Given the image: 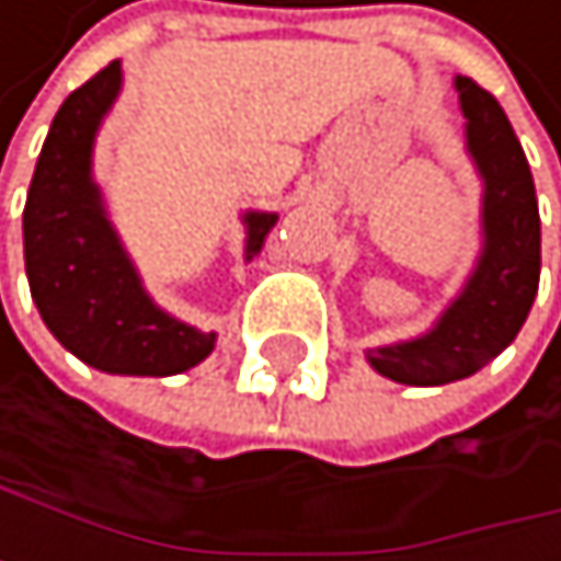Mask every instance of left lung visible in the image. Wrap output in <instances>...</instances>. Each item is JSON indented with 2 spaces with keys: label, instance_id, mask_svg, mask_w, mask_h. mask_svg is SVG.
<instances>
[{
  "label": "left lung",
  "instance_id": "left-lung-1",
  "mask_svg": "<svg viewBox=\"0 0 561 561\" xmlns=\"http://www.w3.org/2000/svg\"><path fill=\"white\" fill-rule=\"evenodd\" d=\"M458 93L468 147L484 174V255L461 299L427 336L370 353L383 377L411 387L455 383L488 366L518 336L542 272V225L525 150L484 87L458 77Z\"/></svg>",
  "mask_w": 561,
  "mask_h": 561
}]
</instances>
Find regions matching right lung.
<instances>
[{
	"label": "right lung",
	"mask_w": 561,
	"mask_h": 561,
	"mask_svg": "<svg viewBox=\"0 0 561 561\" xmlns=\"http://www.w3.org/2000/svg\"><path fill=\"white\" fill-rule=\"evenodd\" d=\"M121 90V62H106L53 117L23 211L30 293L49 333L106 374L171 377L202 363L215 333H198L150 302L90 181L100 117ZM275 215H249V259Z\"/></svg>",
	"instance_id": "right-lung-1"
}]
</instances>
